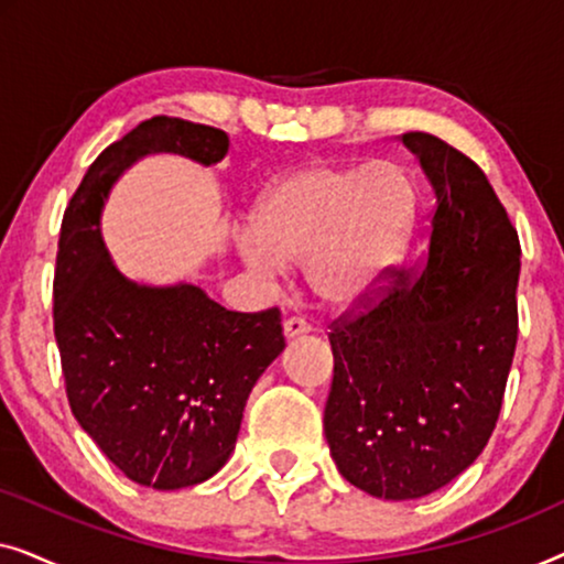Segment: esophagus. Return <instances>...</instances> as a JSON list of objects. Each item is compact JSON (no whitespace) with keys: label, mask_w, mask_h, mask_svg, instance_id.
I'll return each instance as SVG.
<instances>
[{"label":"esophagus","mask_w":564,"mask_h":564,"mask_svg":"<svg viewBox=\"0 0 564 564\" xmlns=\"http://www.w3.org/2000/svg\"><path fill=\"white\" fill-rule=\"evenodd\" d=\"M311 334V326H307V321L303 318H288L284 321V336L288 338H297V336H305Z\"/></svg>","instance_id":"34e87169"}]
</instances>
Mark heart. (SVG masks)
Returning <instances> with one entry per match:
<instances>
[{
    "instance_id": "obj_1",
    "label": "heart",
    "mask_w": 564,
    "mask_h": 564,
    "mask_svg": "<svg viewBox=\"0 0 564 564\" xmlns=\"http://www.w3.org/2000/svg\"><path fill=\"white\" fill-rule=\"evenodd\" d=\"M419 192L398 164L315 161L261 192L236 246L264 276L305 267L323 307L357 311L388 288L411 246Z\"/></svg>"
}]
</instances>
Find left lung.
I'll use <instances>...</instances> for the list:
<instances>
[{
    "mask_svg": "<svg viewBox=\"0 0 564 564\" xmlns=\"http://www.w3.org/2000/svg\"><path fill=\"white\" fill-rule=\"evenodd\" d=\"M400 141L436 197L429 253L380 303L334 321L323 413L338 473L384 500L429 496L480 457L519 336V234L488 176L442 138Z\"/></svg>",
    "mask_w": 564,
    "mask_h": 564,
    "instance_id": "left-lung-1",
    "label": "left lung"
}]
</instances>
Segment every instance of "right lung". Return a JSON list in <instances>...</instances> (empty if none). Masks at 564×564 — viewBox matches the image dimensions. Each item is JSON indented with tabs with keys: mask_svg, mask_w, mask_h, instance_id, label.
Listing matches in <instances>:
<instances>
[{
	"mask_svg": "<svg viewBox=\"0 0 564 564\" xmlns=\"http://www.w3.org/2000/svg\"><path fill=\"white\" fill-rule=\"evenodd\" d=\"M151 153L213 166L218 128L143 120L95 159L64 213L53 330L74 419L122 475L153 490L205 482L236 449L246 400L284 349L276 307L236 313L197 284L128 280L105 249V199Z\"/></svg>",
	"mask_w": 564,
	"mask_h": 564,
	"instance_id": "1",
	"label": "right lung"
}]
</instances>
